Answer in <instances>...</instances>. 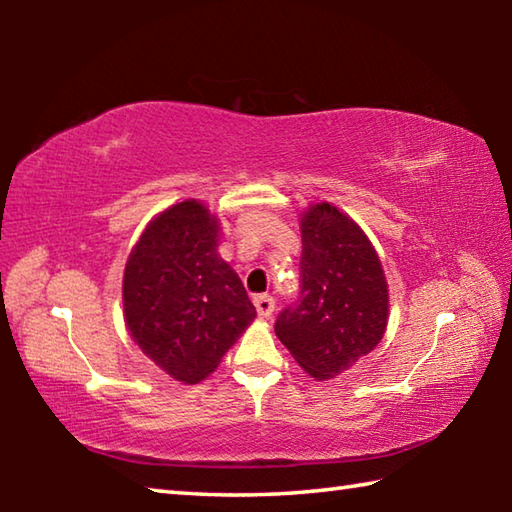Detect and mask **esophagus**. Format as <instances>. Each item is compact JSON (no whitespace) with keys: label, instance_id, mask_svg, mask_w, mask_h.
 I'll return each mask as SVG.
<instances>
[{"label":"esophagus","instance_id":"1","mask_svg":"<svg viewBox=\"0 0 512 512\" xmlns=\"http://www.w3.org/2000/svg\"><path fill=\"white\" fill-rule=\"evenodd\" d=\"M255 307H257V314H259V318H271L273 316V311H275V300L271 298V296H257L255 300Z\"/></svg>","mask_w":512,"mask_h":512}]
</instances>
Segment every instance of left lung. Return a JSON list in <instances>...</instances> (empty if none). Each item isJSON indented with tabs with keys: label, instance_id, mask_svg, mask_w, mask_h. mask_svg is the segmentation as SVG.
Masks as SVG:
<instances>
[{
	"label": "left lung",
	"instance_id": "8db88e82",
	"mask_svg": "<svg viewBox=\"0 0 512 512\" xmlns=\"http://www.w3.org/2000/svg\"><path fill=\"white\" fill-rule=\"evenodd\" d=\"M300 232V296L275 334L307 375L332 379L384 339L388 284L366 232L339 207L311 205Z\"/></svg>",
	"mask_w": 512,
	"mask_h": 512
}]
</instances>
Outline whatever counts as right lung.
<instances>
[{"instance_id": "add662e5", "label": "right lung", "mask_w": 512, "mask_h": 512, "mask_svg": "<svg viewBox=\"0 0 512 512\" xmlns=\"http://www.w3.org/2000/svg\"><path fill=\"white\" fill-rule=\"evenodd\" d=\"M216 248L219 219L189 198L146 225L126 262L128 332L155 366L183 384L214 372L257 316Z\"/></svg>"}]
</instances>
